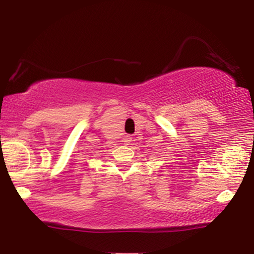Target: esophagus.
Instances as JSON below:
<instances>
[{
	"label": "esophagus",
	"instance_id": "esophagus-1",
	"mask_svg": "<svg viewBox=\"0 0 254 254\" xmlns=\"http://www.w3.org/2000/svg\"><path fill=\"white\" fill-rule=\"evenodd\" d=\"M131 135H126V136H125V138H124V142H125V144H129L130 142H131Z\"/></svg>",
	"mask_w": 254,
	"mask_h": 254
}]
</instances>
